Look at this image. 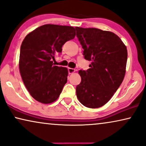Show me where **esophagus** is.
<instances>
[{
    "label": "esophagus",
    "mask_w": 146,
    "mask_h": 146,
    "mask_svg": "<svg viewBox=\"0 0 146 146\" xmlns=\"http://www.w3.org/2000/svg\"><path fill=\"white\" fill-rule=\"evenodd\" d=\"M76 70L74 68H68V72L69 74H72L74 72H75Z\"/></svg>",
    "instance_id": "34e87169"
}]
</instances>
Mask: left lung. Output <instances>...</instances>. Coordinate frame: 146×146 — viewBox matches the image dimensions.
I'll return each mask as SVG.
<instances>
[{"mask_svg": "<svg viewBox=\"0 0 146 146\" xmlns=\"http://www.w3.org/2000/svg\"><path fill=\"white\" fill-rule=\"evenodd\" d=\"M76 30L84 58L91 61L89 69L78 72L81 82L76 86V96L84 106L98 108L111 98L124 78L127 48L111 32L94 28Z\"/></svg>", "mask_w": 146, "mask_h": 146, "instance_id": "obj_1", "label": "left lung"}]
</instances>
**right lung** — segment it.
Here are the masks:
<instances>
[{
    "instance_id": "add662e5",
    "label": "right lung",
    "mask_w": 146,
    "mask_h": 146,
    "mask_svg": "<svg viewBox=\"0 0 146 146\" xmlns=\"http://www.w3.org/2000/svg\"><path fill=\"white\" fill-rule=\"evenodd\" d=\"M75 29L69 26L44 25L26 36L21 46L19 70L31 96L50 104L60 96L67 82V68L53 65L66 42L74 38Z\"/></svg>"
}]
</instances>
